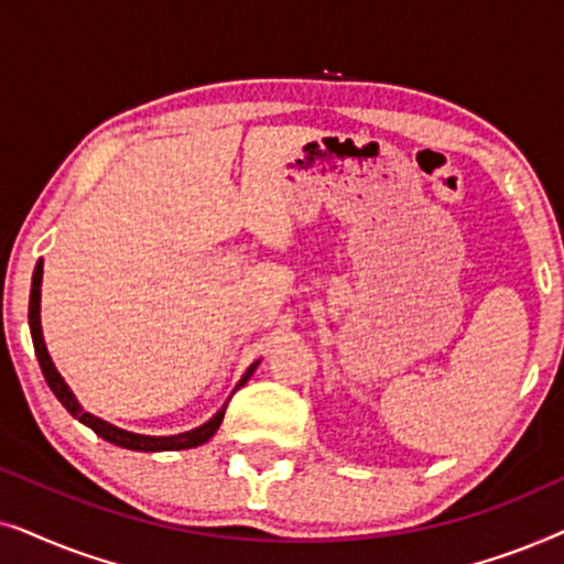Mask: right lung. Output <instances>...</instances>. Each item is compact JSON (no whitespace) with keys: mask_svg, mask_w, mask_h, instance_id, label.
<instances>
[{"mask_svg":"<svg viewBox=\"0 0 564 564\" xmlns=\"http://www.w3.org/2000/svg\"><path fill=\"white\" fill-rule=\"evenodd\" d=\"M41 282H43V261H37L35 272H33V288H30V307H28V321H30V336H33V346H35V357L41 361V369H43V377L45 382H48V388L53 390V395L61 400V405L66 408L68 413L74 415L76 421H82L84 426H89L95 431L97 436H102L105 442H110L115 446H122V449H133V452H174V449H195V446L205 444L207 438H213L215 431L220 429L223 423V415H226V405L220 408L218 413L213 415L210 421L203 423V426L192 429V431H184V434H174V436H145V434H133V431H126L120 426H115V423L99 419V415L84 411L79 400L68 388L64 377L58 375L56 365H53L48 349H45V341H43V328H41ZM261 361V359H259ZM259 361H253V365L246 369L241 380H238L236 390L243 388L246 382H249V377L253 375V369L259 367ZM234 390V392H236Z\"/></svg>","mask_w":564,"mask_h":564,"instance_id":"add662e5","label":"right lung"}]
</instances>
